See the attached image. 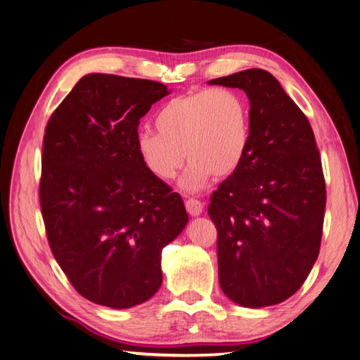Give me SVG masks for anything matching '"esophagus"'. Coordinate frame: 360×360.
I'll use <instances>...</instances> for the list:
<instances>
[{"mask_svg": "<svg viewBox=\"0 0 360 360\" xmlns=\"http://www.w3.org/2000/svg\"><path fill=\"white\" fill-rule=\"evenodd\" d=\"M185 205H186V210H188V213L191 214V216H199L200 213H202V210H203V203L200 202V200H198V199H186L185 200Z\"/></svg>", "mask_w": 360, "mask_h": 360, "instance_id": "esophagus-1", "label": "esophagus"}]
</instances>
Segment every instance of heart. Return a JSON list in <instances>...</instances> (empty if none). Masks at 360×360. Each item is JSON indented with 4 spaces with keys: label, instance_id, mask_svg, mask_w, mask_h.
Instances as JSON below:
<instances>
[{
    "label": "heart",
    "instance_id": "1",
    "mask_svg": "<svg viewBox=\"0 0 360 360\" xmlns=\"http://www.w3.org/2000/svg\"><path fill=\"white\" fill-rule=\"evenodd\" d=\"M155 127L139 131L142 165L153 177L172 180L185 161L186 191H199L212 175L227 177L241 165L250 141L249 105L238 91L212 87L179 96L160 108Z\"/></svg>",
    "mask_w": 360,
    "mask_h": 360
}]
</instances>
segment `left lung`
<instances>
[{
    "instance_id": "1",
    "label": "left lung",
    "mask_w": 360,
    "mask_h": 360,
    "mask_svg": "<svg viewBox=\"0 0 360 360\" xmlns=\"http://www.w3.org/2000/svg\"><path fill=\"white\" fill-rule=\"evenodd\" d=\"M208 84L238 87L250 105L248 152L208 207L219 285L238 306H274L301 288L320 252L326 185L314 130L266 70Z\"/></svg>"
}]
</instances>
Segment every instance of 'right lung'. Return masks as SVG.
Here are the masks:
<instances>
[{
    "label": "right lung",
    "mask_w": 360,
    "mask_h": 360,
    "mask_svg": "<svg viewBox=\"0 0 360 360\" xmlns=\"http://www.w3.org/2000/svg\"><path fill=\"white\" fill-rule=\"evenodd\" d=\"M171 91L157 81L89 73L45 128L40 208L51 252L81 296L128 309L162 282L161 250L181 233L180 194L138 153V127Z\"/></svg>",
    "instance_id": "obj_1"
}]
</instances>
